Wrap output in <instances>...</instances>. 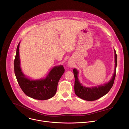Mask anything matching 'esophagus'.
I'll use <instances>...</instances> for the list:
<instances>
[{
    "label": "esophagus",
    "mask_w": 129,
    "mask_h": 129,
    "mask_svg": "<svg viewBox=\"0 0 129 129\" xmlns=\"http://www.w3.org/2000/svg\"><path fill=\"white\" fill-rule=\"evenodd\" d=\"M68 65L70 66H71V64H68Z\"/></svg>",
    "instance_id": "esophagus-1"
}]
</instances>
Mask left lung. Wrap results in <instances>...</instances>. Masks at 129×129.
Returning <instances> with one entry per match:
<instances>
[{
	"label": "left lung",
	"instance_id": "left-lung-1",
	"mask_svg": "<svg viewBox=\"0 0 129 129\" xmlns=\"http://www.w3.org/2000/svg\"><path fill=\"white\" fill-rule=\"evenodd\" d=\"M114 58H115V68L114 72L112 77L110 80L103 85L94 86L92 87H86L82 84L78 78L79 71L76 68L73 70L74 74L75 81V92L76 94L80 98L88 101H95L106 95L113 86L116 76V69L117 66V54L114 49Z\"/></svg>",
	"mask_w": 129,
	"mask_h": 129
}]
</instances>
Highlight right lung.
<instances>
[{
  "label": "right lung",
  "mask_w": 129,
  "mask_h": 129,
  "mask_svg": "<svg viewBox=\"0 0 129 129\" xmlns=\"http://www.w3.org/2000/svg\"><path fill=\"white\" fill-rule=\"evenodd\" d=\"M18 44L14 60L15 74L20 88L28 96L35 100H46L56 93L58 82L65 71L63 65L53 67L44 78L32 80L23 73L20 67L19 45Z\"/></svg>",
  "instance_id": "1"
}]
</instances>
